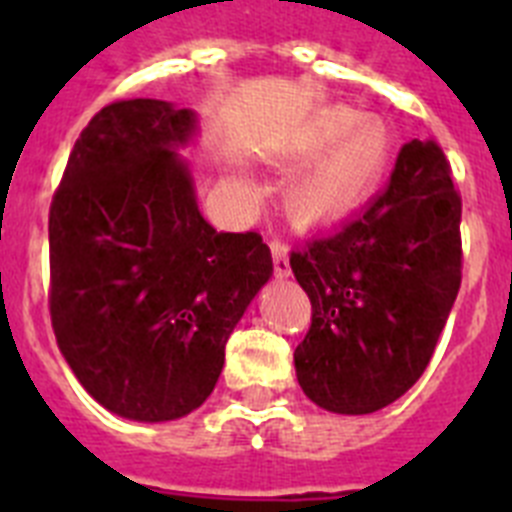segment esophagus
<instances>
[{"label":"esophagus","mask_w":512,"mask_h":512,"mask_svg":"<svg viewBox=\"0 0 512 512\" xmlns=\"http://www.w3.org/2000/svg\"><path fill=\"white\" fill-rule=\"evenodd\" d=\"M269 248H271V261H274V274H277V277H287L289 274L287 243H284L282 238H271Z\"/></svg>","instance_id":"1"}]
</instances>
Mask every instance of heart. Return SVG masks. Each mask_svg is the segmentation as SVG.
I'll list each match as a JSON object with an SVG mask.
<instances>
[{
    "instance_id": "obj_1",
    "label": "heart",
    "mask_w": 512,
    "mask_h": 512,
    "mask_svg": "<svg viewBox=\"0 0 512 512\" xmlns=\"http://www.w3.org/2000/svg\"><path fill=\"white\" fill-rule=\"evenodd\" d=\"M289 184L287 210L300 225H330L359 210L382 179L390 161V135L377 120L348 107L325 112L307 140V151H322Z\"/></svg>"
}]
</instances>
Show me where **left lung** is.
Masks as SVG:
<instances>
[{
    "mask_svg": "<svg viewBox=\"0 0 512 512\" xmlns=\"http://www.w3.org/2000/svg\"><path fill=\"white\" fill-rule=\"evenodd\" d=\"M461 194L436 140H410L364 212L289 253L312 305L297 382L343 415L387 408L420 379L461 287Z\"/></svg>",
    "mask_w": 512,
    "mask_h": 512,
    "instance_id": "8db88e82",
    "label": "left lung"
}]
</instances>
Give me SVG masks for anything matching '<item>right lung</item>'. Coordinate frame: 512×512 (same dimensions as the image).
I'll use <instances>...</instances> for the list:
<instances>
[{"mask_svg": "<svg viewBox=\"0 0 512 512\" xmlns=\"http://www.w3.org/2000/svg\"><path fill=\"white\" fill-rule=\"evenodd\" d=\"M194 112L120 99L81 130L48 215V307L84 390L130 420L200 408L225 343L271 277L256 230L217 233L197 210L187 164Z\"/></svg>", "mask_w": 512, "mask_h": 512, "instance_id": "right-lung-1", "label": "right lung"}]
</instances>
